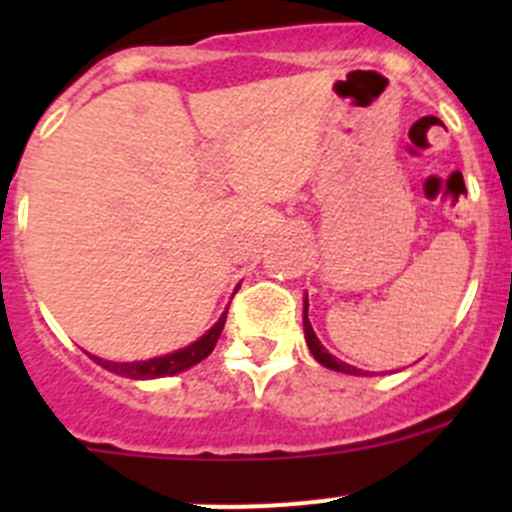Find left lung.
Wrapping results in <instances>:
<instances>
[{"instance_id":"obj_1","label":"left lung","mask_w":512,"mask_h":512,"mask_svg":"<svg viewBox=\"0 0 512 512\" xmlns=\"http://www.w3.org/2000/svg\"><path fill=\"white\" fill-rule=\"evenodd\" d=\"M307 309H309V304H307V299H304V339H307V347H309V352H312L314 359L332 371H342V374H352V376H364V371L356 369V366L344 364V361H339L337 356H332L327 349L322 347V344H319L317 334H314L312 324H309V319H307Z\"/></svg>"}]
</instances>
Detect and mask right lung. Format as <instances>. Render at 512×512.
Masks as SVG:
<instances>
[{
  "label": "right lung",
  "instance_id": "right-lung-1",
  "mask_svg": "<svg viewBox=\"0 0 512 512\" xmlns=\"http://www.w3.org/2000/svg\"><path fill=\"white\" fill-rule=\"evenodd\" d=\"M225 319H227V309L223 312V317L215 322V327L208 329V332H205L198 342L188 344V347L178 349V352H173V354L156 356V359H146V361H126V364H118V361H106V359H101V356H91V359H94L98 366H103V369L113 371V374L126 376V379H156V376L180 374V371L190 369V366H195L198 361H203L205 356L213 352L215 344H218V339H220V334H223Z\"/></svg>",
  "mask_w": 512,
  "mask_h": 512
}]
</instances>
